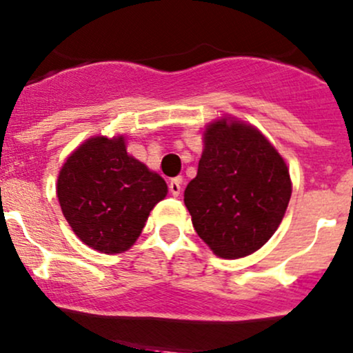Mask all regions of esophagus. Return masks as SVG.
Instances as JSON below:
<instances>
[{
	"label": "esophagus",
	"instance_id": "esophagus-1",
	"mask_svg": "<svg viewBox=\"0 0 353 353\" xmlns=\"http://www.w3.org/2000/svg\"><path fill=\"white\" fill-rule=\"evenodd\" d=\"M181 184H183V179H181V177H176V179H172L169 183V191L174 197H177L181 194V188H183Z\"/></svg>",
	"mask_w": 353,
	"mask_h": 353
}]
</instances>
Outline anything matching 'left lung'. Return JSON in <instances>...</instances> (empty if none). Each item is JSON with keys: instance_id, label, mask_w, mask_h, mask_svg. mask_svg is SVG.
I'll list each match as a JSON object with an SVG mask.
<instances>
[{"instance_id": "8db88e82", "label": "left lung", "mask_w": 353, "mask_h": 353, "mask_svg": "<svg viewBox=\"0 0 353 353\" xmlns=\"http://www.w3.org/2000/svg\"><path fill=\"white\" fill-rule=\"evenodd\" d=\"M292 181L283 157L254 127L211 123L197 176L184 191L196 233L221 258L259 250L283 219Z\"/></svg>"}]
</instances>
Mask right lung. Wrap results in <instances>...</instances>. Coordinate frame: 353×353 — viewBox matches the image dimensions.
I'll list each match as a JSON object with an SVG mask.
<instances>
[{
    "mask_svg": "<svg viewBox=\"0 0 353 353\" xmlns=\"http://www.w3.org/2000/svg\"><path fill=\"white\" fill-rule=\"evenodd\" d=\"M168 184L125 150L123 137H95L60 170L57 196L65 219L87 246L122 253L134 245Z\"/></svg>",
    "mask_w": 353,
    "mask_h": 353,
    "instance_id": "obj_1",
    "label": "right lung"
}]
</instances>
